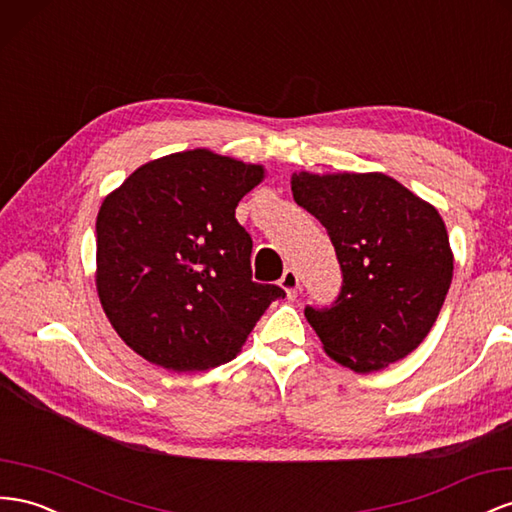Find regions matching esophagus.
<instances>
[{"instance_id":"1","label":"esophagus","mask_w":512,"mask_h":512,"mask_svg":"<svg viewBox=\"0 0 512 512\" xmlns=\"http://www.w3.org/2000/svg\"><path fill=\"white\" fill-rule=\"evenodd\" d=\"M280 286L286 290V297L288 299H295L297 297V290H299V275H297V271L286 269L282 273V278H280Z\"/></svg>"}]
</instances>
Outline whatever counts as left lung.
I'll return each mask as SVG.
<instances>
[{
    "mask_svg": "<svg viewBox=\"0 0 512 512\" xmlns=\"http://www.w3.org/2000/svg\"><path fill=\"white\" fill-rule=\"evenodd\" d=\"M299 206L327 228L342 269L331 308H306L323 351L355 372L407 357L435 325L452 282L444 219L381 172H295Z\"/></svg>",
    "mask_w": 512,
    "mask_h": 512,
    "instance_id": "obj_1",
    "label": "left lung"
}]
</instances>
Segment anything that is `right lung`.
<instances>
[{
    "label": "right lung",
    "instance_id": "add662e5",
    "mask_svg": "<svg viewBox=\"0 0 512 512\" xmlns=\"http://www.w3.org/2000/svg\"><path fill=\"white\" fill-rule=\"evenodd\" d=\"M265 165L193 148L140 165L96 215V293L146 362L209 370L241 353L275 284L252 282V237L234 217Z\"/></svg>",
    "mask_w": 512,
    "mask_h": 512
}]
</instances>
